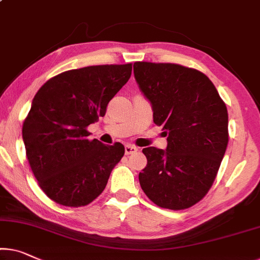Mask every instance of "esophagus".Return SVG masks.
<instances>
[{
  "mask_svg": "<svg viewBox=\"0 0 260 260\" xmlns=\"http://www.w3.org/2000/svg\"><path fill=\"white\" fill-rule=\"evenodd\" d=\"M138 147L135 145H131V144H127L125 145V154H133L135 152H137Z\"/></svg>",
  "mask_w": 260,
  "mask_h": 260,
  "instance_id": "obj_1",
  "label": "esophagus"
}]
</instances>
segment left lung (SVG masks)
<instances>
[{
	"label": "left lung",
	"instance_id": "obj_1",
	"mask_svg": "<svg viewBox=\"0 0 260 260\" xmlns=\"http://www.w3.org/2000/svg\"><path fill=\"white\" fill-rule=\"evenodd\" d=\"M139 88L153 108V122L167 135V149H143L139 172L146 197L161 208H189L206 197L225 153L228 110L202 72L179 63L136 61Z\"/></svg>",
	"mask_w": 260,
	"mask_h": 260
}]
</instances>
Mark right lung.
<instances>
[{"instance_id":"obj_1","label":"right lung","mask_w":260,"mask_h":260,"mask_svg":"<svg viewBox=\"0 0 260 260\" xmlns=\"http://www.w3.org/2000/svg\"><path fill=\"white\" fill-rule=\"evenodd\" d=\"M133 63L70 70L44 83L23 122L26 157L42 190L66 207H83L106 188L124 154L121 143L88 139L89 124L130 79Z\"/></svg>"}]
</instances>
